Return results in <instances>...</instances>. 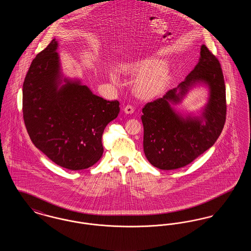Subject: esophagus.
Instances as JSON below:
<instances>
[{"instance_id": "34e87169", "label": "esophagus", "mask_w": 251, "mask_h": 251, "mask_svg": "<svg viewBox=\"0 0 251 251\" xmlns=\"http://www.w3.org/2000/svg\"><path fill=\"white\" fill-rule=\"evenodd\" d=\"M123 111H124V113H125V114L131 115V114L133 113L134 109H133V107H132L131 105H127V106H125V107L123 108Z\"/></svg>"}]
</instances>
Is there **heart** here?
Returning <instances> with one entry per match:
<instances>
[{"instance_id":"b5f03b06","label":"heart","mask_w":251,"mask_h":251,"mask_svg":"<svg viewBox=\"0 0 251 251\" xmlns=\"http://www.w3.org/2000/svg\"><path fill=\"white\" fill-rule=\"evenodd\" d=\"M119 72L124 76L136 77L132 84V92L143 100H151L160 97L169 83L166 63L153 56L128 60L120 65ZM109 77L113 84H120V78L115 71H110Z\"/></svg>"}]
</instances>
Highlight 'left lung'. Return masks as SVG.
<instances>
[{
	"label": "left lung",
	"mask_w": 251,
	"mask_h": 251,
	"mask_svg": "<svg viewBox=\"0 0 251 251\" xmlns=\"http://www.w3.org/2000/svg\"><path fill=\"white\" fill-rule=\"evenodd\" d=\"M196 85L209 90L208 101L200 116L183 115L172 107ZM226 87L218 59L202 45L201 57L183 82L161 99L145 105V155L153 167L171 170L185 167L209 150L226 121Z\"/></svg>",
	"instance_id": "obj_1"
}]
</instances>
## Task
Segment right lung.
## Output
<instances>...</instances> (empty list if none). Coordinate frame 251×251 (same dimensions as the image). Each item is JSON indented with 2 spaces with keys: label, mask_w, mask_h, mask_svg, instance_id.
Masks as SVG:
<instances>
[{
  "label": "right lung",
  "mask_w": 251,
  "mask_h": 251,
  "mask_svg": "<svg viewBox=\"0 0 251 251\" xmlns=\"http://www.w3.org/2000/svg\"><path fill=\"white\" fill-rule=\"evenodd\" d=\"M50 43L33 60L23 89L28 134L53 163L70 170L92 167L103 153L102 133L120 113V102L93 94L79 79L64 76Z\"/></svg>",
  "instance_id": "obj_1"
}]
</instances>
